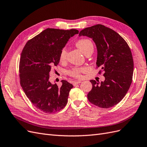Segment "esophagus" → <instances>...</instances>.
<instances>
[{
  "mask_svg": "<svg viewBox=\"0 0 147 147\" xmlns=\"http://www.w3.org/2000/svg\"><path fill=\"white\" fill-rule=\"evenodd\" d=\"M80 83H81V81H75V82H73V84H74V86H75V85H77V84Z\"/></svg>",
  "mask_w": 147,
  "mask_h": 147,
  "instance_id": "34e87169",
  "label": "esophagus"
}]
</instances>
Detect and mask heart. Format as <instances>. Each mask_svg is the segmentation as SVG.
Segmentation results:
<instances>
[{
    "label": "heart",
    "mask_w": 147,
    "mask_h": 147,
    "mask_svg": "<svg viewBox=\"0 0 147 147\" xmlns=\"http://www.w3.org/2000/svg\"><path fill=\"white\" fill-rule=\"evenodd\" d=\"M77 47L81 50L84 54L88 51H92L94 49V45L92 41L88 38H83L79 40L76 43ZM67 55V51L65 48H63L61 51L59 55V59L61 61H63L65 59ZM86 70L85 67H74L67 71V74L70 77L79 78L81 77V74Z\"/></svg>",
    "instance_id": "b5f03b06"
}]
</instances>
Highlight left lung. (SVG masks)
I'll list each match as a JSON object with an SVG mask.
<instances>
[{
  "label": "left lung",
  "instance_id": "left-lung-1",
  "mask_svg": "<svg viewBox=\"0 0 147 147\" xmlns=\"http://www.w3.org/2000/svg\"><path fill=\"white\" fill-rule=\"evenodd\" d=\"M82 35L94 42L97 50V67L101 68L105 77V80L100 84L90 80L92 88L88 99L99 107L110 108L123 99L132 83L134 61L130 48L121 35L102 24L82 30L79 36Z\"/></svg>",
  "mask_w": 147,
  "mask_h": 147
}]
</instances>
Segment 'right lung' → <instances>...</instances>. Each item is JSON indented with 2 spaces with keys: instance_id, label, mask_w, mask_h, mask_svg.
<instances>
[{
  "instance_id": "right-lung-1",
  "label": "right lung",
  "mask_w": 147,
  "mask_h": 147,
  "mask_svg": "<svg viewBox=\"0 0 147 147\" xmlns=\"http://www.w3.org/2000/svg\"><path fill=\"white\" fill-rule=\"evenodd\" d=\"M78 34L77 29L48 28L26 43L22 51L20 65V84L35 107L46 113H56L67 103L74 86L66 80L62 86L49 81L50 72L59 63V55L69 39Z\"/></svg>"
}]
</instances>
